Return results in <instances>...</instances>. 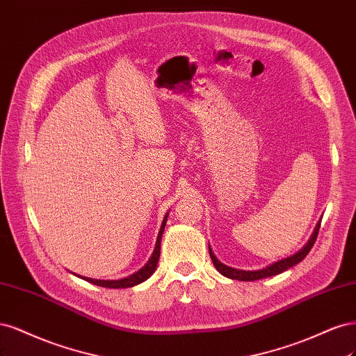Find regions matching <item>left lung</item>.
Returning a JSON list of instances; mask_svg holds the SVG:
<instances>
[{
  "label": "left lung",
  "instance_id": "obj_1",
  "mask_svg": "<svg viewBox=\"0 0 356 356\" xmlns=\"http://www.w3.org/2000/svg\"><path fill=\"white\" fill-rule=\"evenodd\" d=\"M319 226H321V220L316 223L314 232L311 235V238H309L307 243L302 247V250L297 251L296 254L290 256V257H285L282 260H278L272 263V265L263 268V269H259V270H241V269H235V268H231V266H226L223 265V263L217 259L213 253L211 247L209 245V251H210V257L213 260V265L214 268L219 270L223 277H227L231 280H236V281H257V280H261V278H268V277H273V275H278L286 269L293 268L294 265H297V263H300L306 256L309 251H311V248L314 247L315 241H316V236H318V232H319Z\"/></svg>",
  "mask_w": 356,
  "mask_h": 356
}]
</instances>
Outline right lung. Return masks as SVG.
<instances>
[{
	"label": "right lung",
	"mask_w": 356,
	"mask_h": 356,
	"mask_svg": "<svg viewBox=\"0 0 356 356\" xmlns=\"http://www.w3.org/2000/svg\"><path fill=\"white\" fill-rule=\"evenodd\" d=\"M167 217H168V213H165L164 219H163V225L161 227H159V232H158V236H156V243H155V248H154V253L151 256V259H149L146 261V265L139 269L137 272L131 273L130 277L127 278H122V280H93V278H87V277H81V275H76V277L86 280L87 282H91L95 285H99V286H105V289H129V286H134L137 284H140L143 281H146L151 275L155 272L156 269V263L159 260V253H161V238H163V234H164V229H165V223H167ZM75 275V273H74Z\"/></svg>",
	"instance_id": "right-lung-1"
}]
</instances>
